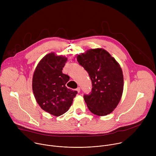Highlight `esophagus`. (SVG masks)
I'll use <instances>...</instances> for the list:
<instances>
[{
	"instance_id": "1",
	"label": "esophagus",
	"mask_w": 156,
	"mask_h": 156,
	"mask_svg": "<svg viewBox=\"0 0 156 156\" xmlns=\"http://www.w3.org/2000/svg\"><path fill=\"white\" fill-rule=\"evenodd\" d=\"M76 90L77 91V92H78V93H80L81 89H80V87H77V88H76Z\"/></svg>"
}]
</instances>
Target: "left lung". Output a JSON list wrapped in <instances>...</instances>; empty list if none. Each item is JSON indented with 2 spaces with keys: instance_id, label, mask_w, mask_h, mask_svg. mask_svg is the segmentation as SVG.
I'll return each instance as SVG.
<instances>
[{
  "instance_id": "obj_1",
  "label": "left lung",
  "mask_w": 156,
  "mask_h": 156,
  "mask_svg": "<svg viewBox=\"0 0 156 156\" xmlns=\"http://www.w3.org/2000/svg\"><path fill=\"white\" fill-rule=\"evenodd\" d=\"M76 59L92 81L91 93L83 96L89 110L98 116L110 114L119 104L123 90V75L119 63L101 48L88 50Z\"/></svg>"
}]
</instances>
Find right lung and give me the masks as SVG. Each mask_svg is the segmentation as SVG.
I'll return each instance as SVG.
<instances>
[{
    "label": "right lung",
    "mask_w": 156,
    "mask_h": 156,
    "mask_svg": "<svg viewBox=\"0 0 156 156\" xmlns=\"http://www.w3.org/2000/svg\"><path fill=\"white\" fill-rule=\"evenodd\" d=\"M67 58L51 52L37 64L33 76L34 98L46 112L60 116L67 112L78 92L65 86L70 77L62 73Z\"/></svg>",
    "instance_id": "right-lung-1"
}]
</instances>
